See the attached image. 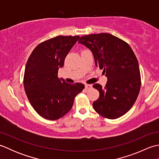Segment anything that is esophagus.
<instances>
[{
	"mask_svg": "<svg viewBox=\"0 0 159 159\" xmlns=\"http://www.w3.org/2000/svg\"><path fill=\"white\" fill-rule=\"evenodd\" d=\"M85 89L88 90V89L92 88V85H87V84H86V85H85Z\"/></svg>",
	"mask_w": 159,
	"mask_h": 159,
	"instance_id": "obj_1",
	"label": "esophagus"
}]
</instances>
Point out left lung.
<instances>
[{
	"instance_id": "8db88e82",
	"label": "left lung",
	"mask_w": 159,
	"mask_h": 159,
	"mask_svg": "<svg viewBox=\"0 0 159 159\" xmlns=\"http://www.w3.org/2000/svg\"><path fill=\"white\" fill-rule=\"evenodd\" d=\"M79 43L92 52L96 66L106 74L104 87L98 83L99 98L93 102L100 116L114 120L124 116L135 102L141 88V74L137 57L128 43L109 33L80 37Z\"/></svg>"
}]
</instances>
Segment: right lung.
Segmentation results:
<instances>
[{
	"instance_id": "1",
	"label": "right lung",
	"mask_w": 159,
	"mask_h": 159,
	"mask_svg": "<svg viewBox=\"0 0 159 159\" xmlns=\"http://www.w3.org/2000/svg\"><path fill=\"white\" fill-rule=\"evenodd\" d=\"M80 37L59 35L40 43L29 56L24 74V87L33 109L40 116L56 120L72 109L82 83H67L58 78L59 67Z\"/></svg>"
}]
</instances>
